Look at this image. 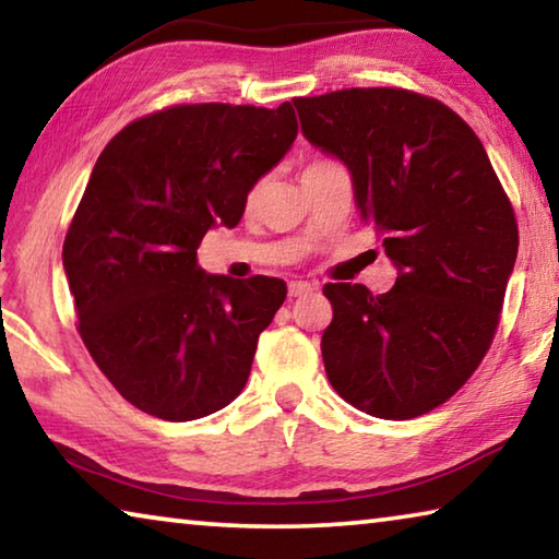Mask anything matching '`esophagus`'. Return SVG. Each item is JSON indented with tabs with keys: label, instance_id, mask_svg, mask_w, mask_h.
<instances>
[{
	"label": "esophagus",
	"instance_id": "34e87169",
	"mask_svg": "<svg viewBox=\"0 0 559 559\" xmlns=\"http://www.w3.org/2000/svg\"><path fill=\"white\" fill-rule=\"evenodd\" d=\"M318 286L316 283H310V281H290L288 283V293L293 298H300V296H308V293H313Z\"/></svg>",
	"mask_w": 559,
	"mask_h": 559
}]
</instances>
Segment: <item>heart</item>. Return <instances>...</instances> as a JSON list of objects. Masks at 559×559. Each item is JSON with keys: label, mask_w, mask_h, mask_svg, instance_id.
Returning <instances> with one entry per match:
<instances>
[{"label": "heart", "mask_w": 559, "mask_h": 559, "mask_svg": "<svg viewBox=\"0 0 559 559\" xmlns=\"http://www.w3.org/2000/svg\"><path fill=\"white\" fill-rule=\"evenodd\" d=\"M328 165H335V163H330V159H313V163L306 165L302 173H310V169H320V167H328Z\"/></svg>", "instance_id": "heart-1"}]
</instances>
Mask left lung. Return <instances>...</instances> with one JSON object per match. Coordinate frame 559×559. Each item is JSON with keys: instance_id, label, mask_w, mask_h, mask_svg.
<instances>
[{"instance_id": "left-lung-1", "label": "left lung", "mask_w": 559, "mask_h": 559, "mask_svg": "<svg viewBox=\"0 0 559 559\" xmlns=\"http://www.w3.org/2000/svg\"><path fill=\"white\" fill-rule=\"evenodd\" d=\"M293 106L302 135L347 165L362 219L400 269L380 296L325 283L328 380L380 419L437 409L493 343L518 257L513 204L476 132L437 98L345 88Z\"/></svg>"}]
</instances>
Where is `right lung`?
Wrapping results in <instances>:
<instances>
[{"label": "right lung", "instance_id": "right-lung-1", "mask_svg": "<svg viewBox=\"0 0 559 559\" xmlns=\"http://www.w3.org/2000/svg\"><path fill=\"white\" fill-rule=\"evenodd\" d=\"M296 135L290 103H192L132 120L100 153L63 269L83 345L140 412L192 421L243 390L286 283L210 276L197 249L212 226L239 224Z\"/></svg>", "mask_w": 559, "mask_h": 559}]
</instances>
